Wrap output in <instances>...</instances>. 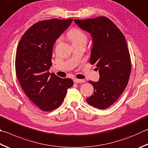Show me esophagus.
I'll return each instance as SVG.
<instances>
[{
	"instance_id": "esophagus-1",
	"label": "esophagus",
	"mask_w": 148,
	"mask_h": 148,
	"mask_svg": "<svg viewBox=\"0 0 148 148\" xmlns=\"http://www.w3.org/2000/svg\"><path fill=\"white\" fill-rule=\"evenodd\" d=\"M73 81L75 83H84V82H85V80H81V79H75L73 80Z\"/></svg>"
}]
</instances>
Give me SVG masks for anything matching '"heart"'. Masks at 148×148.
Segmentation results:
<instances>
[{
  "label": "heart",
  "mask_w": 148,
  "mask_h": 148,
  "mask_svg": "<svg viewBox=\"0 0 148 148\" xmlns=\"http://www.w3.org/2000/svg\"><path fill=\"white\" fill-rule=\"evenodd\" d=\"M68 37L71 40L72 44L79 43H86L87 42V35L82 30L79 28H73L68 33ZM61 38H58L57 42H60Z\"/></svg>",
  "instance_id": "heart-1"
}]
</instances>
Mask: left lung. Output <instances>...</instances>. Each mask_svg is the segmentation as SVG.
Returning <instances> with one entry per match:
<instances>
[{
  "label": "left lung",
  "mask_w": 148,
  "mask_h": 148,
  "mask_svg": "<svg viewBox=\"0 0 148 148\" xmlns=\"http://www.w3.org/2000/svg\"><path fill=\"white\" fill-rule=\"evenodd\" d=\"M74 21L91 35L90 62L96 64L100 75L98 82L89 81L94 92L86 101L95 108L106 109L117 100L129 80L132 65L126 39L116 25L105 16Z\"/></svg>",
  "instance_id": "left-lung-1"
}]
</instances>
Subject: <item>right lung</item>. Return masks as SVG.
<instances>
[{
	"label": "right lung",
	"mask_w": 148,
	"mask_h": 148,
	"mask_svg": "<svg viewBox=\"0 0 148 148\" xmlns=\"http://www.w3.org/2000/svg\"><path fill=\"white\" fill-rule=\"evenodd\" d=\"M72 21V18H54L38 22L25 32L18 43L16 77L27 97L42 111L59 107L68 89L73 85L70 79H63L49 73L54 44Z\"/></svg>",
	"instance_id": "obj_1"
}]
</instances>
